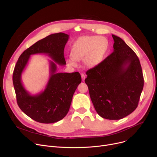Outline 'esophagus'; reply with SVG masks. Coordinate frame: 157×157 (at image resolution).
Listing matches in <instances>:
<instances>
[{"label": "esophagus", "mask_w": 157, "mask_h": 157, "mask_svg": "<svg viewBox=\"0 0 157 157\" xmlns=\"http://www.w3.org/2000/svg\"><path fill=\"white\" fill-rule=\"evenodd\" d=\"M81 78H82V81H84L85 79V75L82 73V74H81Z\"/></svg>", "instance_id": "1"}]
</instances>
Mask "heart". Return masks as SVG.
Segmentation results:
<instances>
[{
  "mask_svg": "<svg viewBox=\"0 0 157 157\" xmlns=\"http://www.w3.org/2000/svg\"><path fill=\"white\" fill-rule=\"evenodd\" d=\"M109 43L108 40L99 36H83L78 38L71 48V56L67 59V63L71 67L78 66L77 61L83 60L85 66L92 69L103 61Z\"/></svg>",
  "mask_w": 157,
  "mask_h": 157,
  "instance_id": "b5f03b06",
  "label": "heart"
}]
</instances>
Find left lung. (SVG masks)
<instances>
[{
	"label": "left lung",
	"mask_w": 157,
	"mask_h": 157,
	"mask_svg": "<svg viewBox=\"0 0 157 157\" xmlns=\"http://www.w3.org/2000/svg\"><path fill=\"white\" fill-rule=\"evenodd\" d=\"M112 37L113 52L86 71L85 81L97 113L106 119L119 120L137 108L144 78L137 54L120 37Z\"/></svg>",
	"instance_id": "left-lung-1"
}]
</instances>
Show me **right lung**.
<instances>
[{
  "instance_id": "obj_1",
  "label": "right lung",
  "mask_w": 157,
  "mask_h": 157,
  "mask_svg": "<svg viewBox=\"0 0 157 157\" xmlns=\"http://www.w3.org/2000/svg\"><path fill=\"white\" fill-rule=\"evenodd\" d=\"M69 36L63 33H54L38 41L19 57L13 74V83L17 104L21 110L32 119L49 124L63 119L69 110L72 97L81 82L79 72L57 73V65L66 64L64 48ZM45 53L50 60V78L45 89L35 95L31 94L21 82V74L31 55Z\"/></svg>"
}]
</instances>
